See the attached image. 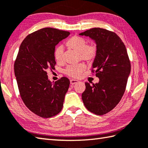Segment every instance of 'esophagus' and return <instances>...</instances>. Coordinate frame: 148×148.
<instances>
[{"label": "esophagus", "instance_id": "esophagus-1", "mask_svg": "<svg viewBox=\"0 0 148 148\" xmlns=\"http://www.w3.org/2000/svg\"><path fill=\"white\" fill-rule=\"evenodd\" d=\"M78 82H79V81L76 80V79H72L70 80V83H71V84H76V83H77Z\"/></svg>", "mask_w": 148, "mask_h": 148}]
</instances>
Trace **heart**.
Returning a JSON list of instances; mask_svg holds the SVG:
<instances>
[{"label":"heart","mask_w":148,"mask_h":148,"mask_svg":"<svg viewBox=\"0 0 148 148\" xmlns=\"http://www.w3.org/2000/svg\"><path fill=\"white\" fill-rule=\"evenodd\" d=\"M66 45L72 49L79 53L80 58L83 60L90 62L95 58L97 52V47L95 44L87 45L85 39L79 36H74L67 40ZM64 46H58L55 49L54 56L56 61L59 64L64 62ZM86 65L83 63L76 65H68L65 69V73L72 77H79L85 70Z\"/></svg>","instance_id":"1"}]
</instances>
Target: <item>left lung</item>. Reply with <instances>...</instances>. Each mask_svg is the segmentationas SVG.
<instances>
[{
  "label": "left lung",
  "mask_w": 148,
  "mask_h": 148,
  "mask_svg": "<svg viewBox=\"0 0 148 148\" xmlns=\"http://www.w3.org/2000/svg\"><path fill=\"white\" fill-rule=\"evenodd\" d=\"M79 35L88 36L96 42L92 72L99 78L98 83H85L83 102L89 111L103 115L117 106L126 89L131 71L126 47L116 33L101 28H93Z\"/></svg>",
  "instance_id": "left-lung-1"
}]
</instances>
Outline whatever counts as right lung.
Wrapping results in <instances>:
<instances>
[{
  "label": "right lung",
  "mask_w": 148,
  "mask_h": 148,
  "mask_svg": "<svg viewBox=\"0 0 148 148\" xmlns=\"http://www.w3.org/2000/svg\"><path fill=\"white\" fill-rule=\"evenodd\" d=\"M70 35L67 31L44 28L28 35L21 42L14 64L21 98L27 108L41 118L62 111L70 81L62 77L54 83L47 71L55 69V46Z\"/></svg>",
  "instance_id": "1"
}]
</instances>
